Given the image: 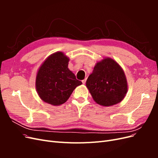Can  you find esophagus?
Returning a JSON list of instances; mask_svg holds the SVG:
<instances>
[{"instance_id": "esophagus-1", "label": "esophagus", "mask_w": 158, "mask_h": 158, "mask_svg": "<svg viewBox=\"0 0 158 158\" xmlns=\"http://www.w3.org/2000/svg\"><path fill=\"white\" fill-rule=\"evenodd\" d=\"M82 83H83V84H85V82H86V79H84V80H83L82 81Z\"/></svg>"}]
</instances>
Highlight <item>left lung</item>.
<instances>
[{
  "label": "left lung",
  "instance_id": "left-lung-1",
  "mask_svg": "<svg viewBox=\"0 0 158 158\" xmlns=\"http://www.w3.org/2000/svg\"><path fill=\"white\" fill-rule=\"evenodd\" d=\"M85 84L94 101L103 107L120 103L128 91L124 70L109 57L98 62Z\"/></svg>",
  "mask_w": 158,
  "mask_h": 158
}]
</instances>
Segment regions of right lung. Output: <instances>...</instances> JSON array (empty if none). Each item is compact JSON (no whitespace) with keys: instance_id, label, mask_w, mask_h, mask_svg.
Instances as JSON below:
<instances>
[{"instance_id":"right-lung-1","label":"right lung","mask_w":158,"mask_h":158,"mask_svg":"<svg viewBox=\"0 0 158 158\" xmlns=\"http://www.w3.org/2000/svg\"><path fill=\"white\" fill-rule=\"evenodd\" d=\"M69 58L64 52L51 54L38 69L35 88L44 102L57 106L65 103L74 89L82 82L68 68Z\"/></svg>"}]
</instances>
